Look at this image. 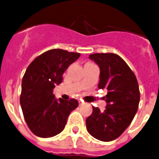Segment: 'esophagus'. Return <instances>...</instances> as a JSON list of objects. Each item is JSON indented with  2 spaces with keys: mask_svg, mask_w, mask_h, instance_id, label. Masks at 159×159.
Segmentation results:
<instances>
[{
  "mask_svg": "<svg viewBox=\"0 0 159 159\" xmlns=\"http://www.w3.org/2000/svg\"><path fill=\"white\" fill-rule=\"evenodd\" d=\"M83 104H84V103H83V102H81V101H79V105H83Z\"/></svg>",
  "mask_w": 159,
  "mask_h": 159,
  "instance_id": "1",
  "label": "esophagus"
}]
</instances>
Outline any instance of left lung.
I'll return each instance as SVG.
<instances>
[{
	"label": "left lung",
	"mask_w": 159,
	"mask_h": 159,
	"mask_svg": "<svg viewBox=\"0 0 159 159\" xmlns=\"http://www.w3.org/2000/svg\"><path fill=\"white\" fill-rule=\"evenodd\" d=\"M100 68L98 89H106L103 98L107 103L103 111L93 107L86 120L87 130L102 142L118 138L130 125L139 105L137 80L124 60L114 53H96L89 56Z\"/></svg>",
	"instance_id": "8db88e82"
}]
</instances>
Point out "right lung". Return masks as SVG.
Masks as SVG:
<instances>
[{
    "mask_svg": "<svg viewBox=\"0 0 159 159\" xmlns=\"http://www.w3.org/2000/svg\"><path fill=\"white\" fill-rule=\"evenodd\" d=\"M80 53L53 49L30 63L22 81L20 103L28 126L33 133L47 138L64 130L70 113L78 106L76 99L57 100L53 94L62 75Z\"/></svg>",
    "mask_w": 159,
    "mask_h": 159,
    "instance_id": "obj_1",
    "label": "right lung"
}]
</instances>
